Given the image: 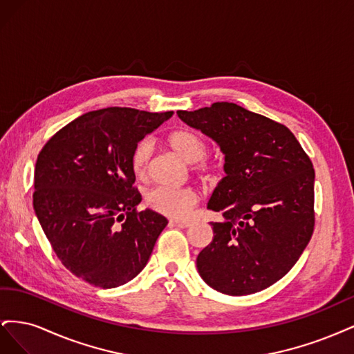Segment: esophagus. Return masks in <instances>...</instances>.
<instances>
[{
    "label": "esophagus",
    "mask_w": 354,
    "mask_h": 354,
    "mask_svg": "<svg viewBox=\"0 0 354 354\" xmlns=\"http://www.w3.org/2000/svg\"><path fill=\"white\" fill-rule=\"evenodd\" d=\"M169 224H171V226L185 229V227H189V226H190V221H186V220H185V221H181V220H171Z\"/></svg>",
    "instance_id": "esophagus-1"
}]
</instances>
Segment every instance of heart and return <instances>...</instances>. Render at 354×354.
<instances>
[{
    "label": "heart",
    "instance_id": "1",
    "mask_svg": "<svg viewBox=\"0 0 354 354\" xmlns=\"http://www.w3.org/2000/svg\"><path fill=\"white\" fill-rule=\"evenodd\" d=\"M167 142L181 158L187 160L189 164H194L192 169L196 174L207 176L209 173L211 164L203 160L208 146L199 133L190 130V128H177L167 136ZM152 151V142L147 138L134 146L131 153V167L137 178L143 180L147 177ZM196 202L198 194L190 187L159 186L146 194V205L149 208L173 218L186 217L192 208L196 205Z\"/></svg>",
    "mask_w": 354,
    "mask_h": 354
}]
</instances>
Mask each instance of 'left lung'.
I'll use <instances>...</instances> for the list:
<instances>
[{
    "label": "left lung",
    "instance_id": "8db88e82",
    "mask_svg": "<svg viewBox=\"0 0 354 354\" xmlns=\"http://www.w3.org/2000/svg\"><path fill=\"white\" fill-rule=\"evenodd\" d=\"M224 153L226 177L208 209L214 238L196 267L212 289L248 295L292 269L315 229V169L295 136L279 122L229 102L194 112L177 111Z\"/></svg>",
    "mask_w": 354,
    "mask_h": 354
}]
</instances>
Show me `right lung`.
<instances>
[{
  "instance_id": "add662e5",
  "label": "right lung",
  "mask_w": 354,
  "mask_h": 354,
  "mask_svg": "<svg viewBox=\"0 0 354 354\" xmlns=\"http://www.w3.org/2000/svg\"><path fill=\"white\" fill-rule=\"evenodd\" d=\"M173 116L131 108L87 112L59 130L35 164L34 209L62 264L103 289L127 283L149 261L168 220L137 211L134 146Z\"/></svg>"
}]
</instances>
